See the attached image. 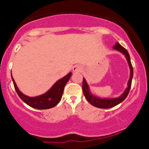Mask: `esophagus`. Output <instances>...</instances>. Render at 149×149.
I'll list each match as a JSON object with an SVG mask.
<instances>
[{"instance_id":"34e87169","label":"esophagus","mask_w":149,"mask_h":149,"mask_svg":"<svg viewBox=\"0 0 149 149\" xmlns=\"http://www.w3.org/2000/svg\"><path fill=\"white\" fill-rule=\"evenodd\" d=\"M73 73H79L82 71V67L80 65H76L73 68Z\"/></svg>"}]
</instances>
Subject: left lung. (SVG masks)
I'll return each instance as SVG.
<instances>
[{
  "mask_svg": "<svg viewBox=\"0 0 149 149\" xmlns=\"http://www.w3.org/2000/svg\"><path fill=\"white\" fill-rule=\"evenodd\" d=\"M113 49H116V50L119 51L125 57L126 60H127V63H128V65L130 67V79H129L128 82H127V87L125 88L124 92L121 94L120 97H116V98H100L99 97H96L95 95L91 94L90 91L89 86H88V84H87L86 79H83V85H82V88H83V92L84 96H85L86 99L87 101L91 105L96 107L98 108H104V109H108V108L113 107L116 106V105L119 104L122 102L124 101L125 99L127 97L128 95L129 91L131 87V83H132V79H133V66H132L131 62H130V58L127 49H125L123 46L120 45L118 42L115 44V45L113 46Z\"/></svg>",
  "mask_w": 149,
  "mask_h": 149,
  "instance_id": "8db88e82",
  "label": "left lung"
}]
</instances>
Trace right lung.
<instances>
[{
  "label": "right lung",
  "instance_id": "add662e5",
  "mask_svg": "<svg viewBox=\"0 0 149 149\" xmlns=\"http://www.w3.org/2000/svg\"><path fill=\"white\" fill-rule=\"evenodd\" d=\"M71 75V73H68L63 78L57 81L53 84V86L45 94L34 97L25 95L19 89L14 79L12 77V74L11 79L13 81V85H14L15 90L17 92L19 97L22 100V101L24 102L26 104H28L31 107L39 109H46L54 107L60 102L61 98H62L64 87L70 79Z\"/></svg>",
  "mask_w": 149,
  "mask_h": 149
}]
</instances>
